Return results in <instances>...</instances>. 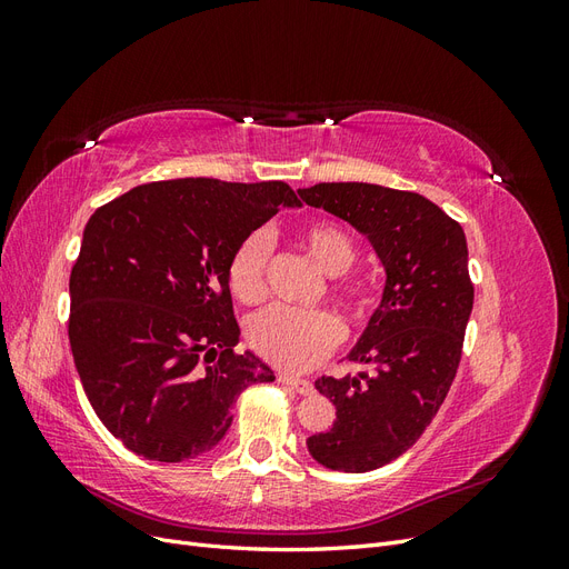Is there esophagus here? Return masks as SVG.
Wrapping results in <instances>:
<instances>
[{"mask_svg":"<svg viewBox=\"0 0 569 569\" xmlns=\"http://www.w3.org/2000/svg\"><path fill=\"white\" fill-rule=\"evenodd\" d=\"M278 382H282V385L291 387V389H295L297 393H303V396H308V393H313V385H311V382H308V380H301V377H295V375H287V372H280V375H278Z\"/></svg>","mask_w":569,"mask_h":569,"instance_id":"esophagus-1","label":"esophagus"}]
</instances>
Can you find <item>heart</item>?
<instances>
[{
    "label": "heart",
    "mask_w": 569,
    "mask_h": 569,
    "mask_svg": "<svg viewBox=\"0 0 569 569\" xmlns=\"http://www.w3.org/2000/svg\"><path fill=\"white\" fill-rule=\"evenodd\" d=\"M297 244L327 274L347 272L356 261L353 239L337 222H311L299 232ZM268 263L270 242L263 232H251L234 247L228 261V284L237 301L253 306L268 297ZM335 289L353 308H366L372 299L370 287L360 280H339ZM249 339L253 349L270 363L301 372L318 366L339 347L343 327L330 311H299V308L274 306L253 318Z\"/></svg>",
    "instance_id": "heart-1"
}]
</instances>
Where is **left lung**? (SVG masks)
I'll return each mask as SVG.
<instances>
[{
  "label": "left lung",
  "mask_w": 569,
  "mask_h": 569,
  "mask_svg": "<svg viewBox=\"0 0 569 569\" xmlns=\"http://www.w3.org/2000/svg\"><path fill=\"white\" fill-rule=\"evenodd\" d=\"M301 199L363 232L387 270L385 295L349 358L372 370L316 389L337 408L308 453L339 472H368L406 453L437 416L460 363L475 287L460 222L416 192L320 182Z\"/></svg>",
  "instance_id": "1"
}]
</instances>
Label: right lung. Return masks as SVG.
<instances>
[{
	"mask_svg": "<svg viewBox=\"0 0 569 569\" xmlns=\"http://www.w3.org/2000/svg\"><path fill=\"white\" fill-rule=\"evenodd\" d=\"M299 206L287 182L161 180L99 206L71 270L68 339L109 432L147 460L182 462L226 437L237 396L272 370L234 353L228 261Z\"/></svg>",
	"mask_w": 569,
	"mask_h": 569,
	"instance_id": "obj_1",
	"label": "right lung"
}]
</instances>
